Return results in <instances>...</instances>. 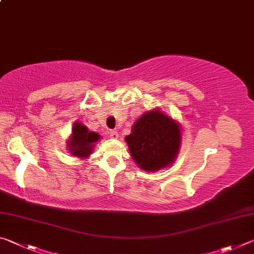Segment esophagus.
Wrapping results in <instances>:
<instances>
[{"label": "esophagus", "mask_w": 254, "mask_h": 254, "mask_svg": "<svg viewBox=\"0 0 254 254\" xmlns=\"http://www.w3.org/2000/svg\"><path fill=\"white\" fill-rule=\"evenodd\" d=\"M110 136L112 137V139H118V137H119V132L115 131V130H111L110 131Z\"/></svg>", "instance_id": "1"}]
</instances>
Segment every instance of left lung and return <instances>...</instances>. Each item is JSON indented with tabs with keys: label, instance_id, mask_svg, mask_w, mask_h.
Listing matches in <instances>:
<instances>
[{
	"label": "left lung",
	"instance_id": "1",
	"mask_svg": "<svg viewBox=\"0 0 254 254\" xmlns=\"http://www.w3.org/2000/svg\"><path fill=\"white\" fill-rule=\"evenodd\" d=\"M182 134L179 122L156 107L136 120L131 133L126 136V142L136 166L153 173L175 162Z\"/></svg>",
	"mask_w": 254,
	"mask_h": 254
}]
</instances>
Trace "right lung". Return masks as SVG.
Masks as SVG:
<instances>
[{
	"label": "right lung",
	"instance_id": "right-lung-1",
	"mask_svg": "<svg viewBox=\"0 0 254 254\" xmlns=\"http://www.w3.org/2000/svg\"><path fill=\"white\" fill-rule=\"evenodd\" d=\"M101 135L96 132L89 131L83 123L76 121L71 127V134L67 141V150L71 156L86 159L91 156Z\"/></svg>",
	"mask_w": 254,
	"mask_h": 254
}]
</instances>
